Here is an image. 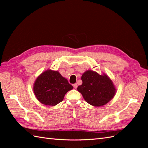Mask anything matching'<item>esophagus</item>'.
<instances>
[{"mask_svg":"<svg viewBox=\"0 0 148 148\" xmlns=\"http://www.w3.org/2000/svg\"><path fill=\"white\" fill-rule=\"evenodd\" d=\"M73 88H77V87H78V85H77V83H75V84H73Z\"/></svg>","mask_w":148,"mask_h":148,"instance_id":"34e87169","label":"esophagus"}]
</instances>
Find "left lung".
Instances as JSON below:
<instances>
[{
  "instance_id": "1",
  "label": "left lung",
  "mask_w": 148,
  "mask_h": 148,
  "mask_svg": "<svg viewBox=\"0 0 148 148\" xmlns=\"http://www.w3.org/2000/svg\"><path fill=\"white\" fill-rule=\"evenodd\" d=\"M83 84L77 88L84 100L93 106L106 104L115 94L114 84L106 75H101L91 70L85 71L82 77Z\"/></svg>"
}]
</instances>
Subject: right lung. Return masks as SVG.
<instances>
[{
  "label": "right lung",
  "mask_w": 148,
  "mask_h": 148,
  "mask_svg": "<svg viewBox=\"0 0 148 148\" xmlns=\"http://www.w3.org/2000/svg\"><path fill=\"white\" fill-rule=\"evenodd\" d=\"M73 86L57 71L47 70L40 75L34 84L36 97L43 104L53 106L63 101Z\"/></svg>",
  "instance_id": "obj_1"
}]
</instances>
